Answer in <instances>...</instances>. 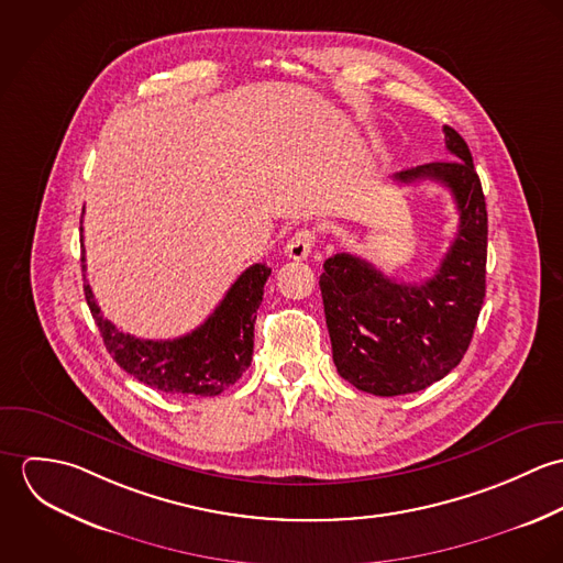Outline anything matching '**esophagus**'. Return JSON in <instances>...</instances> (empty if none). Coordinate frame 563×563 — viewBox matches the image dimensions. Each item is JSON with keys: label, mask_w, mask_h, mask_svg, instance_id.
Instances as JSON below:
<instances>
[{"label": "esophagus", "mask_w": 563, "mask_h": 563, "mask_svg": "<svg viewBox=\"0 0 563 563\" xmlns=\"http://www.w3.org/2000/svg\"><path fill=\"white\" fill-rule=\"evenodd\" d=\"M312 246H314V232L312 230H301V232H297L288 244H286V249H284V253L290 257V260H306L308 255H310V251H312Z\"/></svg>", "instance_id": "esophagus-1"}]
</instances>
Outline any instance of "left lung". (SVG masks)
Here are the masks:
<instances>
[{
	"mask_svg": "<svg viewBox=\"0 0 563 563\" xmlns=\"http://www.w3.org/2000/svg\"><path fill=\"white\" fill-rule=\"evenodd\" d=\"M453 161L397 173L399 184L446 186L460 228L440 268L422 284H401L371 262L335 253L324 260L322 306L333 364L362 393L399 397L446 377L468 351L485 297L487 210L466 141L444 125Z\"/></svg>",
	"mask_w": 563,
	"mask_h": 563,
	"instance_id": "left-lung-1",
	"label": "left lung"
}]
</instances>
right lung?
I'll return each mask as SVG.
<instances>
[{
	"mask_svg": "<svg viewBox=\"0 0 563 563\" xmlns=\"http://www.w3.org/2000/svg\"><path fill=\"white\" fill-rule=\"evenodd\" d=\"M84 260L81 239V273L86 271ZM268 275L266 264L249 266L208 321L175 340H141L119 331L99 314L86 275L84 297L108 353L125 373L166 395L217 397L251 366L253 322Z\"/></svg>",
	"mask_w": 563,
	"mask_h": 563,
	"instance_id": "right-lung-1",
	"label": "right lung"
}]
</instances>
